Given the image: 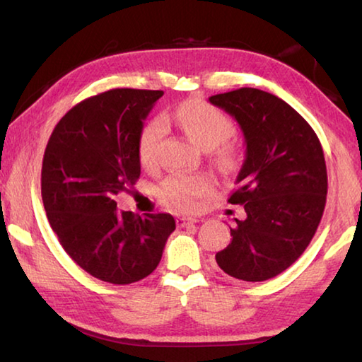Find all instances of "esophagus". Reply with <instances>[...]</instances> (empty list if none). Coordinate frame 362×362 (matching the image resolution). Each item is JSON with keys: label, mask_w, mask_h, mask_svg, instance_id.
<instances>
[{"label": "esophagus", "mask_w": 362, "mask_h": 362, "mask_svg": "<svg viewBox=\"0 0 362 362\" xmlns=\"http://www.w3.org/2000/svg\"><path fill=\"white\" fill-rule=\"evenodd\" d=\"M175 222H177V226H179V228H185V226L193 225V223L198 222V220H196V218H188V217H177Z\"/></svg>", "instance_id": "1"}]
</instances>
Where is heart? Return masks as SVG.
I'll use <instances>...</instances> for the list:
<instances>
[{"mask_svg":"<svg viewBox=\"0 0 362 362\" xmlns=\"http://www.w3.org/2000/svg\"><path fill=\"white\" fill-rule=\"evenodd\" d=\"M164 122L175 124L201 148H216V161L222 166L233 163V151L225 140L235 132L228 116L204 100L192 99L163 115L153 118L144 126L139 137V159L144 168H153L158 163L159 144L164 136ZM212 187L209 177L203 174H173L158 188L164 204L175 209H192L201 196Z\"/></svg>","mask_w":362,"mask_h":362,"instance_id":"1","label":"heart"}]
</instances>
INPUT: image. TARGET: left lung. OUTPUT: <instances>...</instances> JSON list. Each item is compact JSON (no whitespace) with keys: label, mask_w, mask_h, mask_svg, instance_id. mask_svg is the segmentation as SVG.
Wrapping results in <instances>:
<instances>
[{"label":"left lung","mask_w":362,"mask_h":362,"mask_svg":"<svg viewBox=\"0 0 362 362\" xmlns=\"http://www.w3.org/2000/svg\"><path fill=\"white\" fill-rule=\"evenodd\" d=\"M238 121L246 159L230 204L246 212L216 254L231 278L257 283L278 276L313 240L327 194V169L311 126L279 97L241 88L209 97Z\"/></svg>","instance_id":"left-lung-1"}]
</instances>
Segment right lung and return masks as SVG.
Segmentation results:
<instances>
[{
	"label": "right lung",
	"mask_w": 362,
	"mask_h": 362,
	"mask_svg": "<svg viewBox=\"0 0 362 362\" xmlns=\"http://www.w3.org/2000/svg\"><path fill=\"white\" fill-rule=\"evenodd\" d=\"M163 90L112 89L76 103L49 137L41 168L46 216L65 252L90 276L132 284L155 272L175 230L170 214L119 211L140 177L139 137Z\"/></svg>",
	"instance_id": "1"
}]
</instances>
